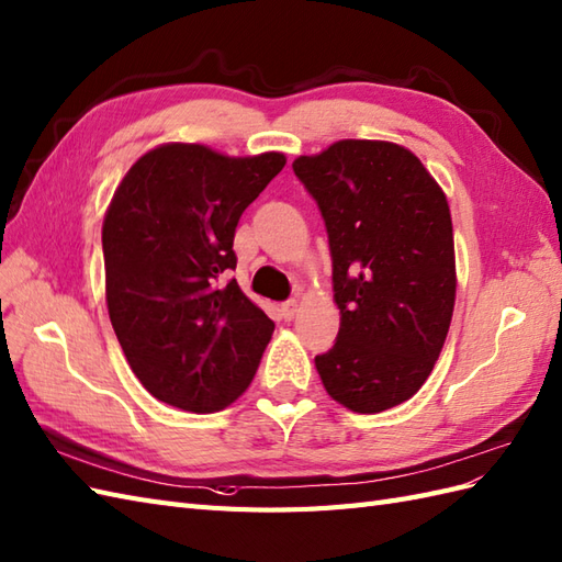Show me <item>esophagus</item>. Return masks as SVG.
<instances>
[{
    "instance_id": "34e87169",
    "label": "esophagus",
    "mask_w": 562,
    "mask_h": 562,
    "mask_svg": "<svg viewBox=\"0 0 562 562\" xmlns=\"http://www.w3.org/2000/svg\"><path fill=\"white\" fill-rule=\"evenodd\" d=\"M280 311H282V318L284 321H292L296 316V311H299V302H296V299H290V302L282 304Z\"/></svg>"
}]
</instances>
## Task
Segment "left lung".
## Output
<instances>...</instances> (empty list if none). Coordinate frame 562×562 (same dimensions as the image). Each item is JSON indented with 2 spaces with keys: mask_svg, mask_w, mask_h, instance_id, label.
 Wrapping results in <instances>:
<instances>
[{
  "mask_svg": "<svg viewBox=\"0 0 562 562\" xmlns=\"http://www.w3.org/2000/svg\"><path fill=\"white\" fill-rule=\"evenodd\" d=\"M292 169L328 229L340 308L318 375L347 409L385 412L426 383L446 345L458 286L448 199L412 150L387 140H337Z\"/></svg>",
  "mask_w": 562,
  "mask_h": 562,
  "instance_id": "1",
  "label": "left lung"
}]
</instances>
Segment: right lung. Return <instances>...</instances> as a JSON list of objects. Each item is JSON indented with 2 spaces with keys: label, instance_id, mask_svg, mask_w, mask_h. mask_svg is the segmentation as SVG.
I'll list each match as a JSON object with an SVG mask.
<instances>
[{
  "label": "right lung",
  "instance_id": "1",
  "mask_svg": "<svg viewBox=\"0 0 562 562\" xmlns=\"http://www.w3.org/2000/svg\"><path fill=\"white\" fill-rule=\"evenodd\" d=\"M284 162L165 143L116 187L102 222L108 311L128 367L160 402L217 412L254 381L276 323L227 280L232 244Z\"/></svg>",
  "mask_w": 562,
  "mask_h": 562
}]
</instances>
